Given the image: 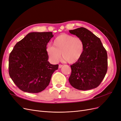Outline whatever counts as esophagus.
<instances>
[{"mask_svg": "<svg viewBox=\"0 0 121 121\" xmlns=\"http://www.w3.org/2000/svg\"><path fill=\"white\" fill-rule=\"evenodd\" d=\"M63 65H58V68H61V67H63Z\"/></svg>", "mask_w": 121, "mask_h": 121, "instance_id": "esophagus-1", "label": "esophagus"}]
</instances>
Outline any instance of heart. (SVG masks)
Returning <instances> with one entry per match:
<instances>
[{"label":"heart","instance_id":"1","mask_svg":"<svg viewBox=\"0 0 121 121\" xmlns=\"http://www.w3.org/2000/svg\"><path fill=\"white\" fill-rule=\"evenodd\" d=\"M52 46L46 48L49 59L57 63L61 56L69 64L78 61L84 52V43L81 38L71 35L62 34L54 39Z\"/></svg>","mask_w":121,"mask_h":121}]
</instances>
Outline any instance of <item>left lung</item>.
I'll use <instances>...</instances> for the list:
<instances>
[{"instance_id":"8db88e82","label":"left lung","mask_w":121,"mask_h":121,"mask_svg":"<svg viewBox=\"0 0 121 121\" xmlns=\"http://www.w3.org/2000/svg\"><path fill=\"white\" fill-rule=\"evenodd\" d=\"M71 34L81 38L84 52L80 59L71 65L72 73L69 81L72 86L80 90L98 87L108 69V55L101 40L86 28L69 30Z\"/></svg>"}]
</instances>
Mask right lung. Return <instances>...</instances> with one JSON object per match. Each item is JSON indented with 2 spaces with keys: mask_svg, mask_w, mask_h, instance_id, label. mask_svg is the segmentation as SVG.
<instances>
[{
  "mask_svg": "<svg viewBox=\"0 0 121 121\" xmlns=\"http://www.w3.org/2000/svg\"><path fill=\"white\" fill-rule=\"evenodd\" d=\"M52 32H31L14 46L9 56V74L24 92H41L48 86L58 65L48 61L46 46Z\"/></svg>",
  "mask_w": 121,
  "mask_h": 121,
  "instance_id": "obj_1",
  "label": "right lung"
}]
</instances>
